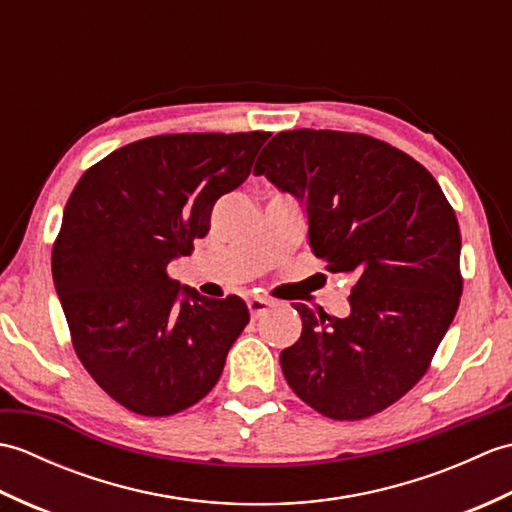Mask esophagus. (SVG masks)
<instances>
[{"label": "esophagus", "mask_w": 512, "mask_h": 512, "mask_svg": "<svg viewBox=\"0 0 512 512\" xmlns=\"http://www.w3.org/2000/svg\"><path fill=\"white\" fill-rule=\"evenodd\" d=\"M268 306H270V301L264 299V297L248 299V310H250V317H253V319L262 317V314L268 310Z\"/></svg>", "instance_id": "esophagus-1"}]
</instances>
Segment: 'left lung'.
<instances>
[{"label": "left lung", "instance_id": "obj_1", "mask_svg": "<svg viewBox=\"0 0 512 512\" xmlns=\"http://www.w3.org/2000/svg\"><path fill=\"white\" fill-rule=\"evenodd\" d=\"M253 173L306 206L312 253L354 279L343 319L295 303L301 336L279 354L288 385L332 420L394 405L462 297L460 226L440 184L405 151L330 129L277 134Z\"/></svg>", "mask_w": 512, "mask_h": 512}]
</instances>
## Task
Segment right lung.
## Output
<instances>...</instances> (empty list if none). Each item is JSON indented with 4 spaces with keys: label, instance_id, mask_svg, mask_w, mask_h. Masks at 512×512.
<instances>
[{
    "label": "right lung",
    "instance_id": "right-lung-1",
    "mask_svg": "<svg viewBox=\"0 0 512 512\" xmlns=\"http://www.w3.org/2000/svg\"><path fill=\"white\" fill-rule=\"evenodd\" d=\"M270 134L136 140L76 182L52 248L54 288L83 367L116 402L173 416L202 400L250 319L246 303L202 297L167 275L209 233Z\"/></svg>",
    "mask_w": 512,
    "mask_h": 512
}]
</instances>
